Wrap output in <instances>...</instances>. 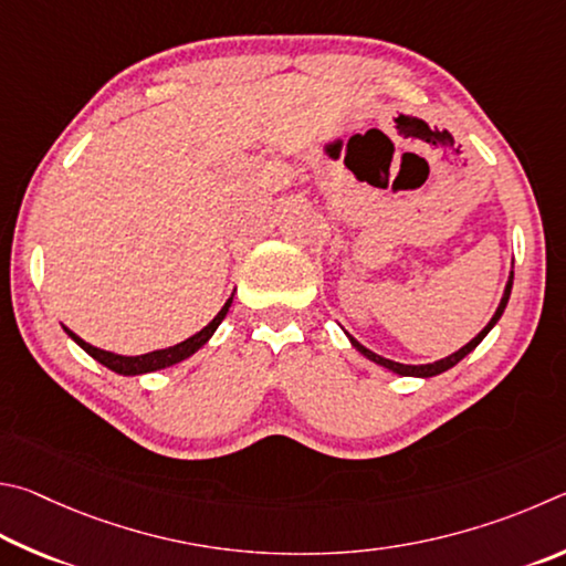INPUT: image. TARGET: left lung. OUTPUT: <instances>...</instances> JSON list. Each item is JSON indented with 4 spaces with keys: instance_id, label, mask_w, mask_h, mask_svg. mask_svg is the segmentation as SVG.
Returning <instances> with one entry per match:
<instances>
[{
    "instance_id": "8db88e82",
    "label": "left lung",
    "mask_w": 566,
    "mask_h": 566,
    "mask_svg": "<svg viewBox=\"0 0 566 566\" xmlns=\"http://www.w3.org/2000/svg\"><path fill=\"white\" fill-rule=\"evenodd\" d=\"M512 277H514V273H510V281H507V285H504L502 301H500V305H497V311H494L492 321H490L488 325H484V328H482L478 335H474V338H472L468 345H462V348H460L458 353H452V355H448V358H442V360H434V363H428V365H405V363H395V360L382 358V355H378V353L368 350V348H365V345H360L358 340H355L353 335H348V338H350L355 350H358L360 355H365V358H368V360L382 365V368H388V370L398 373V375H405V378H432V375H440V373H444V370L454 368V365H458V363L464 358V355H470L474 348H478V345L484 340V335H488V333L494 328V325H497V321L502 318L504 308H507V301H510V293H512Z\"/></svg>"
}]
</instances>
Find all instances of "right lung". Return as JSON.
Instances as JSON below:
<instances>
[{
    "label": "right lung",
    "mask_w": 566,
    "mask_h": 566,
    "mask_svg": "<svg viewBox=\"0 0 566 566\" xmlns=\"http://www.w3.org/2000/svg\"><path fill=\"white\" fill-rule=\"evenodd\" d=\"M231 303H233V295L226 301L223 308L218 311L216 318H213L211 323H208L203 331H198L196 335H191V338H186L184 343H178V345H171V348L154 350V353H144V355H116V353H108V350H102V348H94V345H88L86 340L78 338L76 333L69 331L66 325H62V328L66 331L69 338H72V340L78 345V348L86 350L96 363H102L104 368L114 370V373H118V375H144V373H154V370L171 368V365L181 363V360H186V358H191V355H193L196 350H201L203 345H206L208 340H211V335L216 333L218 325H221V321L226 318V313H228V308H231Z\"/></svg>",
    "instance_id": "add662e5"
}]
</instances>
